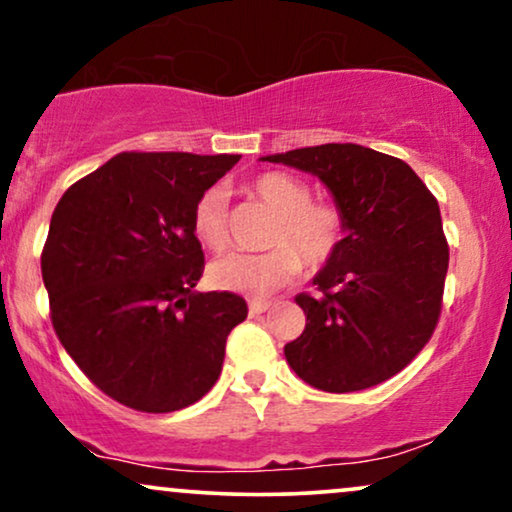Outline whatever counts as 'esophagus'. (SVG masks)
<instances>
[{"label":"esophagus","mask_w":512,"mask_h":512,"mask_svg":"<svg viewBox=\"0 0 512 512\" xmlns=\"http://www.w3.org/2000/svg\"><path fill=\"white\" fill-rule=\"evenodd\" d=\"M270 306H273V304H270V301H266V299H251L249 301V313L251 315H261V313H266Z\"/></svg>","instance_id":"1"}]
</instances>
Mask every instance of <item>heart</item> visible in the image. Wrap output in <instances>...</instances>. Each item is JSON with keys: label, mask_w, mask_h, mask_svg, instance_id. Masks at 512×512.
<instances>
[{"label": "heart", "mask_w": 512, "mask_h": 512, "mask_svg": "<svg viewBox=\"0 0 512 512\" xmlns=\"http://www.w3.org/2000/svg\"><path fill=\"white\" fill-rule=\"evenodd\" d=\"M249 192L273 208L277 220L270 232L273 249L266 254H230L216 258L208 280L220 292L270 296L301 273L300 258L308 268L330 263L344 242V213L330 201H313L311 187L296 175L268 170L249 182ZM192 232L206 249L218 251L227 242L225 197L218 187L199 194L192 208Z\"/></svg>", "instance_id": "heart-1"}]
</instances>
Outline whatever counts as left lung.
Returning a JSON list of instances; mask_svg holds the SVG:
<instances>
[{
    "label": "left lung",
    "mask_w": 512,
    "mask_h": 512,
    "mask_svg": "<svg viewBox=\"0 0 512 512\" xmlns=\"http://www.w3.org/2000/svg\"><path fill=\"white\" fill-rule=\"evenodd\" d=\"M311 173L344 213V242L299 294L306 330L285 346L301 380L330 394L375 387L430 342L441 313L449 244L437 199L415 170L361 144L263 156Z\"/></svg>",
    "instance_id": "1"
}]
</instances>
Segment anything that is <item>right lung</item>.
Here are the masks:
<instances>
[{
    "instance_id": "right-lung-1",
    "label": "right lung",
    "mask_w": 512,
    "mask_h": 512,
    "mask_svg": "<svg viewBox=\"0 0 512 512\" xmlns=\"http://www.w3.org/2000/svg\"><path fill=\"white\" fill-rule=\"evenodd\" d=\"M237 154L123 151L59 199L42 249L56 337L106 396L142 413L197 403L246 318L232 292H194L192 208Z\"/></svg>"
}]
</instances>
